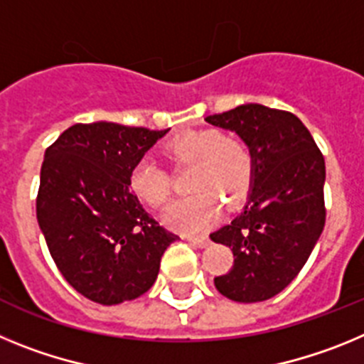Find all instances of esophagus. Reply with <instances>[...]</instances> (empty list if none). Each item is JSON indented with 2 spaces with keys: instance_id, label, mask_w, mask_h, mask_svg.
Masks as SVG:
<instances>
[{
  "instance_id": "1",
  "label": "esophagus",
  "mask_w": 364,
  "mask_h": 364,
  "mask_svg": "<svg viewBox=\"0 0 364 364\" xmlns=\"http://www.w3.org/2000/svg\"><path fill=\"white\" fill-rule=\"evenodd\" d=\"M188 242H191L193 246H197V247H208L210 246V239L208 237H184Z\"/></svg>"
}]
</instances>
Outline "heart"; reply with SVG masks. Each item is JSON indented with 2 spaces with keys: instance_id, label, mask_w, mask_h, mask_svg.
<instances>
[{
  "instance_id": "b5f03b06",
  "label": "heart",
  "mask_w": 364,
  "mask_h": 364,
  "mask_svg": "<svg viewBox=\"0 0 364 364\" xmlns=\"http://www.w3.org/2000/svg\"><path fill=\"white\" fill-rule=\"evenodd\" d=\"M166 154L178 162L193 164L189 175L191 195L173 202L164 211L171 230L197 233L220 213L217 200L233 204L244 197L252 180L253 160L246 144L224 136L220 131H188L166 144ZM131 191L146 204L162 205L169 197V178L149 156L138 160L129 175Z\"/></svg>"
}]
</instances>
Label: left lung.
Wrapping results in <instances>:
<instances>
[{"mask_svg": "<svg viewBox=\"0 0 364 364\" xmlns=\"http://www.w3.org/2000/svg\"><path fill=\"white\" fill-rule=\"evenodd\" d=\"M205 122L239 134L253 160L242 211L210 235L235 257L215 288L237 302L268 301L297 277L323 233V154L291 112L244 104Z\"/></svg>", "mask_w": 364, "mask_h": 364, "instance_id": "8db88e82", "label": "left lung"}]
</instances>
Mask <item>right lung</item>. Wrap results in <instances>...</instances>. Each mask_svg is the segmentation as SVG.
Segmentation results:
<instances>
[{
  "label": "right lung",
  "mask_w": 364,
  "mask_h": 364,
  "mask_svg": "<svg viewBox=\"0 0 364 364\" xmlns=\"http://www.w3.org/2000/svg\"><path fill=\"white\" fill-rule=\"evenodd\" d=\"M167 131L76 124L45 151L38 224L65 281L98 304L146 294L164 252L178 239L159 226L129 186L134 164Z\"/></svg>",
  "instance_id": "add662e5"
}]
</instances>
